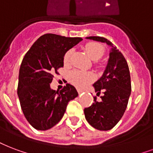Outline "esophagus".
<instances>
[{
  "label": "esophagus",
  "instance_id": "obj_1",
  "mask_svg": "<svg viewBox=\"0 0 153 153\" xmlns=\"http://www.w3.org/2000/svg\"><path fill=\"white\" fill-rule=\"evenodd\" d=\"M77 91H78V93H79V95H81L82 93L83 92V91H82V90H81V89H78Z\"/></svg>",
  "mask_w": 153,
  "mask_h": 153
}]
</instances>
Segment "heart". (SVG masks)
I'll return each mask as SVG.
<instances>
[{
	"mask_svg": "<svg viewBox=\"0 0 153 153\" xmlns=\"http://www.w3.org/2000/svg\"><path fill=\"white\" fill-rule=\"evenodd\" d=\"M87 53L93 60H98L102 57L105 53V48L101 44L97 42H88L85 45ZM72 50H69L65 53L63 57V62L68 65L71 62L72 55ZM70 80L72 83L79 88H84L91 84L95 80V75L92 72L84 71L80 70H74L70 74Z\"/></svg>",
	"mask_w": 153,
	"mask_h": 153,
	"instance_id": "b5f03b06",
	"label": "heart"
}]
</instances>
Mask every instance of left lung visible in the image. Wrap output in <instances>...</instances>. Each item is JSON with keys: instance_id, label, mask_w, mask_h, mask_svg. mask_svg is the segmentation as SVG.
<instances>
[{"instance_id": "8db88e82", "label": "left lung", "mask_w": 153, "mask_h": 153, "mask_svg": "<svg viewBox=\"0 0 153 153\" xmlns=\"http://www.w3.org/2000/svg\"><path fill=\"white\" fill-rule=\"evenodd\" d=\"M87 39L107 43L111 49L104 73L93 84L97 95H103L97 101L96 96L89 108L84 109L87 122L100 131H108L120 120L131 95V77L128 62L120 51L110 41L102 37H88Z\"/></svg>"}]
</instances>
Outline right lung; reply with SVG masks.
<instances>
[{"instance_id":"obj_1","label":"right lung","mask_w":153,"mask_h":153,"mask_svg":"<svg viewBox=\"0 0 153 153\" xmlns=\"http://www.w3.org/2000/svg\"><path fill=\"white\" fill-rule=\"evenodd\" d=\"M82 40L46 33L25 53L20 66L17 95L23 114L35 129L53 128L62 120L68 102L79 95L69 83L59 91L51 89V83L53 73L58 74L63 67L65 53Z\"/></svg>"}]
</instances>
